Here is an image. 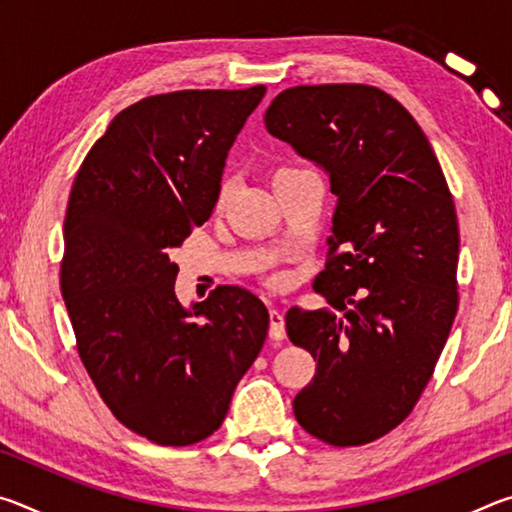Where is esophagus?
Instances as JSON below:
<instances>
[{
    "label": "esophagus",
    "instance_id": "34e87169",
    "mask_svg": "<svg viewBox=\"0 0 512 512\" xmlns=\"http://www.w3.org/2000/svg\"><path fill=\"white\" fill-rule=\"evenodd\" d=\"M273 341H282L287 336V329H284V316L277 309H271V329H268Z\"/></svg>",
    "mask_w": 512,
    "mask_h": 512
}]
</instances>
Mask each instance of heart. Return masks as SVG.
<instances>
[{"instance_id": "1", "label": "heart", "mask_w": 512, "mask_h": 512, "mask_svg": "<svg viewBox=\"0 0 512 512\" xmlns=\"http://www.w3.org/2000/svg\"><path fill=\"white\" fill-rule=\"evenodd\" d=\"M282 171H287V169H280V171H277V173H282ZM277 173H275V176H277ZM225 201V192H221V203Z\"/></svg>"}]
</instances>
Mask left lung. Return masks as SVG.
Wrapping results in <instances>:
<instances>
[{
    "mask_svg": "<svg viewBox=\"0 0 512 512\" xmlns=\"http://www.w3.org/2000/svg\"><path fill=\"white\" fill-rule=\"evenodd\" d=\"M264 124L316 162L336 196L329 262L314 280L329 307L287 311L291 343L316 361L293 413L323 443L366 445L413 411L452 329V194L418 121L370 85L289 88Z\"/></svg>",
    "mask_w": 512,
    "mask_h": 512,
    "instance_id": "1",
    "label": "left lung"
}]
</instances>
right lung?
Returning a JSON list of instances; mask_svg holds the SVG:
<instances>
[{
	"mask_svg": "<svg viewBox=\"0 0 512 512\" xmlns=\"http://www.w3.org/2000/svg\"><path fill=\"white\" fill-rule=\"evenodd\" d=\"M266 88L180 90L110 121L76 173L60 291L85 370L112 415L185 447L221 427L268 332L241 287L183 307L169 255L212 216L228 151Z\"/></svg>",
	"mask_w": 512,
	"mask_h": 512,
	"instance_id": "1",
	"label": "right lung"
}]
</instances>
